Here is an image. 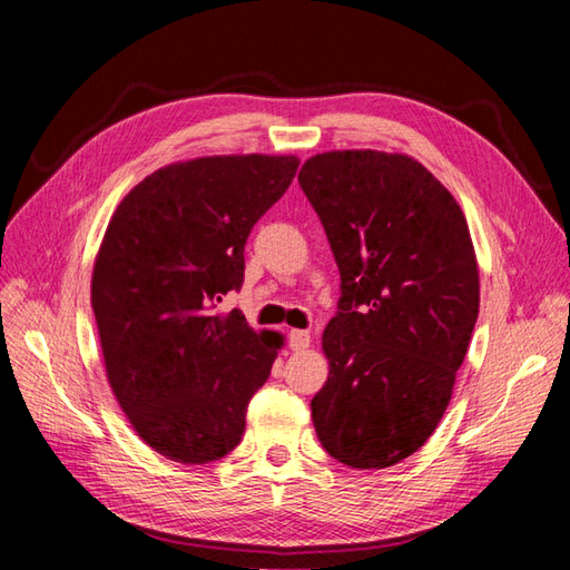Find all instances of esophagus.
<instances>
[{
  "label": "esophagus",
  "mask_w": 570,
  "mask_h": 570,
  "mask_svg": "<svg viewBox=\"0 0 570 570\" xmlns=\"http://www.w3.org/2000/svg\"><path fill=\"white\" fill-rule=\"evenodd\" d=\"M308 345H311V333L308 331H292V333H288V347L296 350V353L306 350Z\"/></svg>",
  "instance_id": "esophagus-1"
}]
</instances>
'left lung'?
<instances>
[{"label":"left lung","mask_w":570,"mask_h":570,"mask_svg":"<svg viewBox=\"0 0 570 570\" xmlns=\"http://www.w3.org/2000/svg\"><path fill=\"white\" fill-rule=\"evenodd\" d=\"M298 184L328 235L343 292L323 331L331 372L311 402L313 426L343 465H396L441 423L478 321L465 215L406 154H316Z\"/></svg>","instance_id":"obj_1"}]
</instances>
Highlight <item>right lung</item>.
<instances>
[{
  "instance_id": "1",
  "label": "right lung",
  "mask_w": 570,
  "mask_h": 570,
  "mask_svg": "<svg viewBox=\"0 0 570 570\" xmlns=\"http://www.w3.org/2000/svg\"><path fill=\"white\" fill-rule=\"evenodd\" d=\"M298 164L292 154L168 164L127 193L105 229L90 304L107 382L139 439L176 463L233 451L284 345L217 304L242 286L249 229Z\"/></svg>"
}]
</instances>
